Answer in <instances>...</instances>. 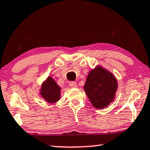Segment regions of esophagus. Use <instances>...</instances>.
Returning a JSON list of instances; mask_svg holds the SVG:
<instances>
[{
    "label": "esophagus",
    "instance_id": "obj_1",
    "mask_svg": "<svg viewBox=\"0 0 150 150\" xmlns=\"http://www.w3.org/2000/svg\"><path fill=\"white\" fill-rule=\"evenodd\" d=\"M69 86L71 88H76L77 87V83L75 82V81H70V82H69Z\"/></svg>",
    "mask_w": 150,
    "mask_h": 150
}]
</instances>
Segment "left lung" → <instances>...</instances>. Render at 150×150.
<instances>
[{"label":"left lung","mask_w":150,"mask_h":150,"mask_svg":"<svg viewBox=\"0 0 150 150\" xmlns=\"http://www.w3.org/2000/svg\"><path fill=\"white\" fill-rule=\"evenodd\" d=\"M117 86L112 74L97 67L89 73L83 88L93 106L102 109L114 100Z\"/></svg>","instance_id":"left-lung-1"}]
</instances>
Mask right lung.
Segmentation results:
<instances>
[{
	"instance_id": "right-lung-1",
	"label": "right lung",
	"mask_w": 150,
	"mask_h": 150,
	"mask_svg": "<svg viewBox=\"0 0 150 150\" xmlns=\"http://www.w3.org/2000/svg\"><path fill=\"white\" fill-rule=\"evenodd\" d=\"M40 95L47 102L55 103L60 99V88L51 77H49L42 86Z\"/></svg>"
}]
</instances>
